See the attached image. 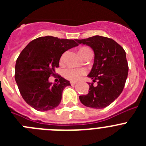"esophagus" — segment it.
<instances>
[{
  "mask_svg": "<svg viewBox=\"0 0 146 146\" xmlns=\"http://www.w3.org/2000/svg\"><path fill=\"white\" fill-rule=\"evenodd\" d=\"M70 83H71V85H72V86H74V85L77 83V82H74V81H71Z\"/></svg>",
  "mask_w": 146,
  "mask_h": 146,
  "instance_id": "34e87169",
  "label": "esophagus"
}]
</instances>
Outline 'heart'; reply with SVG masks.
<instances>
[{
    "label": "heart",
    "mask_w": 146,
    "mask_h": 146,
    "mask_svg": "<svg viewBox=\"0 0 146 146\" xmlns=\"http://www.w3.org/2000/svg\"><path fill=\"white\" fill-rule=\"evenodd\" d=\"M90 49L88 47H82V48L80 49L79 53L82 54V52H84L85 51H87L89 50ZM65 53L63 54L61 57V60H64V57L66 55ZM86 74V70L84 69H67L64 71V76H65L66 78H67L68 80H70L72 81H77L79 79H80L81 77H82L83 74Z\"/></svg>",
    "instance_id": "heart-1"
}]
</instances>
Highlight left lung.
<instances>
[{
    "mask_svg": "<svg viewBox=\"0 0 146 146\" xmlns=\"http://www.w3.org/2000/svg\"><path fill=\"white\" fill-rule=\"evenodd\" d=\"M78 44L91 47L94 52V62L88 77L97 80V86L88 83V94L80 96L81 103L95 109L108 107L123 91L128 75L126 52L112 38L94 36L76 39Z\"/></svg>",
    "mask_w": 146,
    "mask_h": 146,
    "instance_id": "8db88e82",
    "label": "left lung"
}]
</instances>
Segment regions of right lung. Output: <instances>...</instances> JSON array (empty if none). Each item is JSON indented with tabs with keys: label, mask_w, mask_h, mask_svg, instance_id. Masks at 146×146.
Returning a JSON list of instances; mask_svg holds the SVG:
<instances>
[{
	"label": "right lung",
	"mask_w": 146,
	"mask_h": 146,
	"mask_svg": "<svg viewBox=\"0 0 146 146\" xmlns=\"http://www.w3.org/2000/svg\"><path fill=\"white\" fill-rule=\"evenodd\" d=\"M73 39L46 36L30 42L20 54L15 65V80L23 99L38 111H47L58 107L64 88L69 81L58 75L59 81L52 84L62 54L78 46Z\"/></svg>",
	"instance_id": "1"
}]
</instances>
